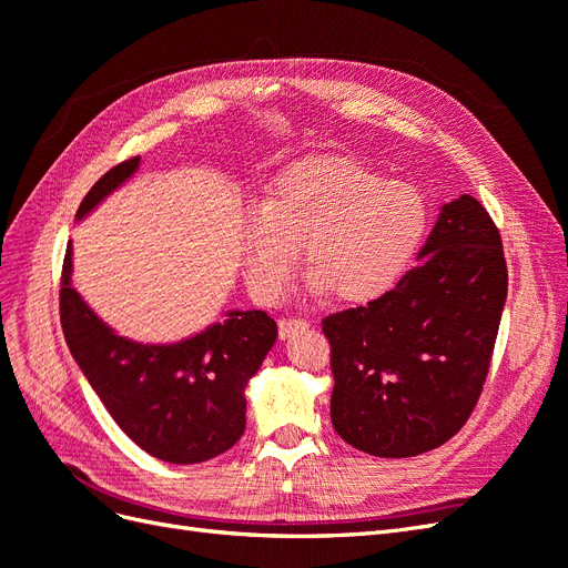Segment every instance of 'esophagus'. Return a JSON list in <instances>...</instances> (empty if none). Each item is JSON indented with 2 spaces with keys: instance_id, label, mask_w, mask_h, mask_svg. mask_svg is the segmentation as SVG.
Listing matches in <instances>:
<instances>
[{
  "instance_id": "esophagus-1",
  "label": "esophagus",
  "mask_w": 568,
  "mask_h": 568,
  "mask_svg": "<svg viewBox=\"0 0 568 568\" xmlns=\"http://www.w3.org/2000/svg\"><path fill=\"white\" fill-rule=\"evenodd\" d=\"M307 326H311V324H307V322L301 320V317H282V320H280V336H282V338H288L291 334L307 329Z\"/></svg>"
}]
</instances>
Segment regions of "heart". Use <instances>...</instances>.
<instances>
[{
  "label": "heart",
  "instance_id": "b5f03b06",
  "mask_svg": "<svg viewBox=\"0 0 568 568\" xmlns=\"http://www.w3.org/2000/svg\"><path fill=\"white\" fill-rule=\"evenodd\" d=\"M428 227L424 196L338 156L286 168L265 203L242 220L246 280L257 298L280 301L301 261L307 291L363 305L382 298L415 263Z\"/></svg>",
  "mask_w": 568,
  "mask_h": 568
}]
</instances>
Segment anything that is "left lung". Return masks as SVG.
I'll return each mask as SVG.
<instances>
[{"label":"left lung","instance_id":"left-lung-1","mask_svg":"<svg viewBox=\"0 0 568 568\" xmlns=\"http://www.w3.org/2000/svg\"><path fill=\"white\" fill-rule=\"evenodd\" d=\"M507 301L503 239L474 196L443 203L419 265L382 298L322 320L332 424L374 457L450 440L484 388Z\"/></svg>","mask_w":568,"mask_h":568}]
</instances>
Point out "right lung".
<instances>
[{"label": "right lung", "instance_id": "obj_1", "mask_svg": "<svg viewBox=\"0 0 568 568\" xmlns=\"http://www.w3.org/2000/svg\"><path fill=\"white\" fill-rule=\"evenodd\" d=\"M140 156L111 168L75 220L123 186ZM61 326L84 379L115 424L153 457L199 464L230 450L246 428V386L277 341V322L265 311H227L225 320L175 343L120 336L73 286V244L61 274Z\"/></svg>", "mask_w": 568, "mask_h": 568}]
</instances>
